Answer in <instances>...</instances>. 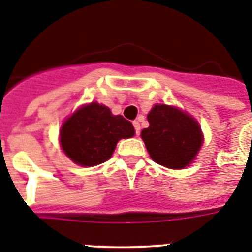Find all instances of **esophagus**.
Here are the masks:
<instances>
[{"mask_svg": "<svg viewBox=\"0 0 252 252\" xmlns=\"http://www.w3.org/2000/svg\"><path fill=\"white\" fill-rule=\"evenodd\" d=\"M133 126H134V130H136V134L140 133V123L133 122Z\"/></svg>", "mask_w": 252, "mask_h": 252, "instance_id": "esophagus-1", "label": "esophagus"}]
</instances>
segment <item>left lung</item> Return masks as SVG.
Masks as SVG:
<instances>
[{
  "mask_svg": "<svg viewBox=\"0 0 252 252\" xmlns=\"http://www.w3.org/2000/svg\"><path fill=\"white\" fill-rule=\"evenodd\" d=\"M149 128L141 137L154 162L168 168H184L203 144L195 119L175 107L156 104L148 115Z\"/></svg>",
  "mask_w": 252,
  "mask_h": 252,
  "instance_id": "1",
  "label": "left lung"
}]
</instances>
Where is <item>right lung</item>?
<instances>
[{"label":"right lung","instance_id":"obj_1","mask_svg":"<svg viewBox=\"0 0 252 252\" xmlns=\"http://www.w3.org/2000/svg\"><path fill=\"white\" fill-rule=\"evenodd\" d=\"M134 134L132 123L111 114L108 107L91 103L76 111L61 128L64 153L74 163L96 166L112 156L120 138Z\"/></svg>","mask_w":252,"mask_h":252}]
</instances>
